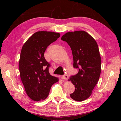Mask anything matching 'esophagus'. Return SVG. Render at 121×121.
Returning a JSON list of instances; mask_svg holds the SVG:
<instances>
[{"instance_id":"34e87169","label":"esophagus","mask_w":121,"mask_h":121,"mask_svg":"<svg viewBox=\"0 0 121 121\" xmlns=\"http://www.w3.org/2000/svg\"><path fill=\"white\" fill-rule=\"evenodd\" d=\"M69 78L68 75L67 74H65L64 75H63V76L61 77V79L64 80H67Z\"/></svg>"}]
</instances>
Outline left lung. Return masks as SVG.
<instances>
[{"label":"left lung","instance_id":"1","mask_svg":"<svg viewBox=\"0 0 121 121\" xmlns=\"http://www.w3.org/2000/svg\"><path fill=\"white\" fill-rule=\"evenodd\" d=\"M61 39L70 46L75 68L78 73L71 77L74 92L70 94L75 101H82L88 98L97 83L101 73V57L95 39L84 31L69 32Z\"/></svg>","mask_w":121,"mask_h":121}]
</instances>
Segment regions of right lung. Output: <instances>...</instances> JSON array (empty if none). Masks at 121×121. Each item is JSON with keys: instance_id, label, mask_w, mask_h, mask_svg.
Instances as JSON below:
<instances>
[{"instance_id": "add662e5", "label": "right lung", "mask_w": 121, "mask_h": 121, "mask_svg": "<svg viewBox=\"0 0 121 121\" xmlns=\"http://www.w3.org/2000/svg\"><path fill=\"white\" fill-rule=\"evenodd\" d=\"M60 34L49 31L35 33L23 45L19 63L20 77L27 95L36 101L45 99L58 78L49 73L50 64L44 56L47 46Z\"/></svg>"}]
</instances>
